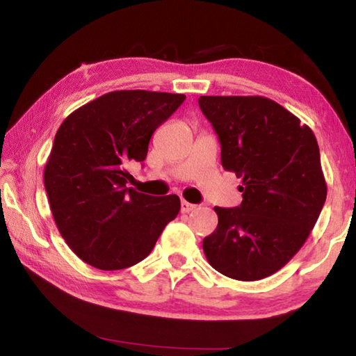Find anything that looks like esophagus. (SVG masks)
Masks as SVG:
<instances>
[{"label": "esophagus", "instance_id": "esophagus-1", "mask_svg": "<svg viewBox=\"0 0 356 356\" xmlns=\"http://www.w3.org/2000/svg\"><path fill=\"white\" fill-rule=\"evenodd\" d=\"M195 209H196L195 204H191L188 201L182 200V202H180V210H182V213H190L191 210H195Z\"/></svg>", "mask_w": 356, "mask_h": 356}]
</instances>
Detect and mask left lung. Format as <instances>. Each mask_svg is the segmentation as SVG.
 I'll use <instances>...</instances> for the list:
<instances>
[{
    "instance_id": "left-lung-1",
    "label": "left lung",
    "mask_w": 356,
    "mask_h": 356,
    "mask_svg": "<svg viewBox=\"0 0 356 356\" xmlns=\"http://www.w3.org/2000/svg\"><path fill=\"white\" fill-rule=\"evenodd\" d=\"M200 108L221 144V165L242 179L238 207H215L204 238L209 264L227 278L257 281L297 254L327 200L312 130L261 95H201Z\"/></svg>"
}]
</instances>
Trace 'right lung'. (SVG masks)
Here are the masks:
<instances>
[{"mask_svg":"<svg viewBox=\"0 0 356 356\" xmlns=\"http://www.w3.org/2000/svg\"><path fill=\"white\" fill-rule=\"evenodd\" d=\"M184 94L113 91L83 105L58 129L44 184L56 226L75 254L99 270H122L154 250L176 218V195L127 188V165L143 161L150 136Z\"/></svg>","mask_w":356,"mask_h":356,"instance_id":"1","label":"right lung"}]
</instances>
